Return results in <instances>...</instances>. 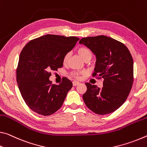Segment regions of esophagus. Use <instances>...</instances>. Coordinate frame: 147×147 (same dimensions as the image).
I'll return each instance as SVG.
<instances>
[{"instance_id": "obj_1", "label": "esophagus", "mask_w": 147, "mask_h": 147, "mask_svg": "<svg viewBox=\"0 0 147 147\" xmlns=\"http://www.w3.org/2000/svg\"><path fill=\"white\" fill-rule=\"evenodd\" d=\"M79 83H80L78 82V81H74V82H73V85L76 86H77V85H79Z\"/></svg>"}]
</instances>
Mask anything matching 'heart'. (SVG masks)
<instances>
[{
  "mask_svg": "<svg viewBox=\"0 0 147 147\" xmlns=\"http://www.w3.org/2000/svg\"><path fill=\"white\" fill-rule=\"evenodd\" d=\"M78 53L82 59L84 60V61H90V59L92 58L93 54L92 52L90 51V50L88 49L87 47H79L78 49ZM69 57V53H68L66 55H64V59H63V62L64 63H66L68 61V59ZM74 76L76 77V78H79V74L78 73H75L74 74Z\"/></svg>",
  "mask_w": 147,
  "mask_h": 147,
  "instance_id": "heart-1",
  "label": "heart"
}]
</instances>
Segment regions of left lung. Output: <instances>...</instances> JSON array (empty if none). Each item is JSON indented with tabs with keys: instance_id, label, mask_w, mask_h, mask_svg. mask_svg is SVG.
<instances>
[{
	"instance_id": "obj_1",
	"label": "left lung",
	"mask_w": 147,
	"mask_h": 147,
	"mask_svg": "<svg viewBox=\"0 0 147 147\" xmlns=\"http://www.w3.org/2000/svg\"><path fill=\"white\" fill-rule=\"evenodd\" d=\"M79 44L87 47L95 55L93 76L104 79L103 87L86 83L83 99L86 106L98 115L119 109L126 100L134 81V62L128 48L106 36L83 38ZM96 77V78H97Z\"/></svg>"
}]
</instances>
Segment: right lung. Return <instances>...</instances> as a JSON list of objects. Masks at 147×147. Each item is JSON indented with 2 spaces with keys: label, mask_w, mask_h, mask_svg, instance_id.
I'll return each instance as SVG.
<instances>
[{
  "label": "right lung",
  "mask_w": 147,
  "mask_h": 147,
  "mask_svg": "<svg viewBox=\"0 0 147 147\" xmlns=\"http://www.w3.org/2000/svg\"><path fill=\"white\" fill-rule=\"evenodd\" d=\"M79 40L75 36L46 34L30 41L21 51L17 83L24 101L33 111L48 116L63 104L72 82L64 78L59 85L51 84V71L62 68L64 55Z\"/></svg>",
  "instance_id": "add662e5"
}]
</instances>
